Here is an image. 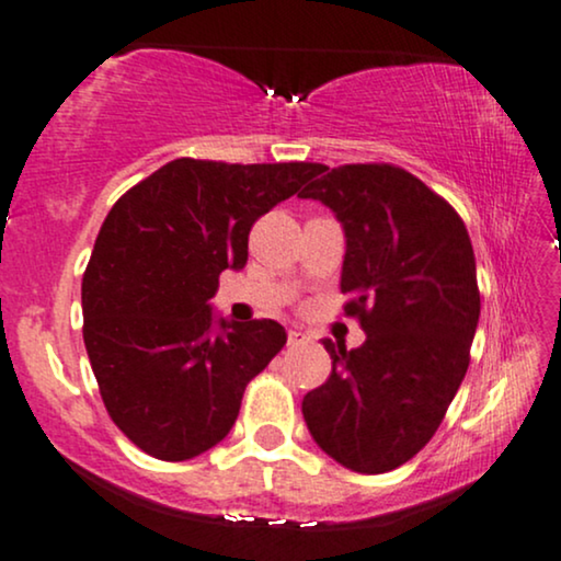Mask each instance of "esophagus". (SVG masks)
Listing matches in <instances>:
<instances>
[{"label":"esophagus","instance_id":"obj_1","mask_svg":"<svg viewBox=\"0 0 561 561\" xmlns=\"http://www.w3.org/2000/svg\"><path fill=\"white\" fill-rule=\"evenodd\" d=\"M287 342H289V346H297V344L308 342V336H305V333H302L300 329H293V331L287 333Z\"/></svg>","mask_w":561,"mask_h":561}]
</instances>
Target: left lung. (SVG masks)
<instances>
[{
	"mask_svg": "<svg viewBox=\"0 0 561 561\" xmlns=\"http://www.w3.org/2000/svg\"><path fill=\"white\" fill-rule=\"evenodd\" d=\"M300 198L344 228L342 293L365 344L325 339L329 380L302 399L318 448L357 473H386L435 435L469 370L479 323L477 259L458 211L388 162L318 165Z\"/></svg>",
	"mask_w": 561,
	"mask_h": 561,
	"instance_id": "8db88e82",
	"label": "left lung"
}]
</instances>
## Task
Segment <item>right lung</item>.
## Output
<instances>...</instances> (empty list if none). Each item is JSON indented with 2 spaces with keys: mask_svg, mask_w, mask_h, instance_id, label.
Returning a JSON list of instances; mask_svg holds the SVG:
<instances>
[{
  "mask_svg": "<svg viewBox=\"0 0 561 561\" xmlns=\"http://www.w3.org/2000/svg\"><path fill=\"white\" fill-rule=\"evenodd\" d=\"M316 173L179 158L113 204L82 276V336L105 409L139 450L188 460L232 430L287 333L215 318L209 300L225 268L245 266L253 222Z\"/></svg>",
  "mask_w": 561,
  "mask_h": 561,
  "instance_id": "obj_1",
  "label": "right lung"
}]
</instances>
